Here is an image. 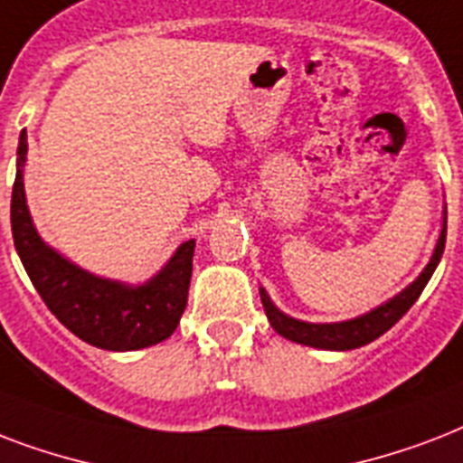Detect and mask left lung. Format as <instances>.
<instances>
[{
	"instance_id": "1",
	"label": "left lung",
	"mask_w": 463,
	"mask_h": 463,
	"mask_svg": "<svg viewBox=\"0 0 463 463\" xmlns=\"http://www.w3.org/2000/svg\"><path fill=\"white\" fill-rule=\"evenodd\" d=\"M444 239H447V205H444L439 239H437L435 250H432V256H430L428 265L422 268L420 275L408 288L401 289L399 295H393L392 299H386L384 304H379L367 314L347 318V321H335V324H311V321H302V318L289 317V314L278 309L272 304L270 295L265 292V288H260V302H263L265 317L282 338L299 343V345L318 347V350H354V347L367 345L372 340H377L379 335H384L418 302V297H420L428 280L432 278V272H435L437 263H439V258H442Z\"/></svg>"
}]
</instances>
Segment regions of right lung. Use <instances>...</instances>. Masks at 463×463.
<instances>
[{
	"label": "right lung",
	"mask_w": 463,
	"mask_h": 463,
	"mask_svg": "<svg viewBox=\"0 0 463 463\" xmlns=\"http://www.w3.org/2000/svg\"><path fill=\"white\" fill-rule=\"evenodd\" d=\"M26 130L16 149V181L12 191L14 246L28 278L57 321L77 338L101 350L128 353L156 345L181 321L193 275L195 241L181 243L154 278L142 285L99 278L43 241L26 205L24 166Z\"/></svg>",
	"instance_id": "obj_1"
}]
</instances>
